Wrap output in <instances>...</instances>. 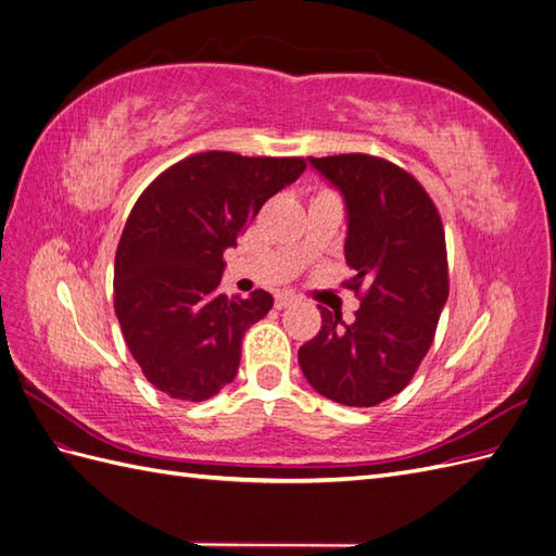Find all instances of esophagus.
<instances>
[{"mask_svg":"<svg viewBox=\"0 0 556 556\" xmlns=\"http://www.w3.org/2000/svg\"><path fill=\"white\" fill-rule=\"evenodd\" d=\"M296 301V294H292V292H278L276 294V308L278 311H282V308H288V306H292Z\"/></svg>","mask_w":556,"mask_h":556,"instance_id":"34e87169","label":"esophagus"}]
</instances>
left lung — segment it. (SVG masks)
<instances>
[{
	"mask_svg": "<svg viewBox=\"0 0 556 556\" xmlns=\"http://www.w3.org/2000/svg\"><path fill=\"white\" fill-rule=\"evenodd\" d=\"M345 199L352 323L319 306L323 329L299 348L306 380L343 406L371 408L406 387L429 352L450 294L441 213L422 185L382 157H308Z\"/></svg>",
	"mask_w": 556,
	"mask_h": 556,
	"instance_id": "8db88e82",
	"label": "left lung"
}]
</instances>
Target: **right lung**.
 <instances>
[{
	"mask_svg": "<svg viewBox=\"0 0 556 556\" xmlns=\"http://www.w3.org/2000/svg\"><path fill=\"white\" fill-rule=\"evenodd\" d=\"M304 169L301 157L208 150L169 166L137 199L115 252L113 306L131 357L166 396L206 401L237 376L243 336L274 296L217 292L223 255Z\"/></svg>",
	"mask_w": 556,
	"mask_h": 556,
	"instance_id": "right-lung-1",
	"label": "right lung"
}]
</instances>
